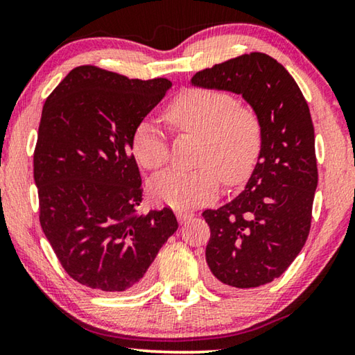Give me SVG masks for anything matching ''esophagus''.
<instances>
[{"label":"esophagus","mask_w":355,"mask_h":355,"mask_svg":"<svg viewBox=\"0 0 355 355\" xmlns=\"http://www.w3.org/2000/svg\"><path fill=\"white\" fill-rule=\"evenodd\" d=\"M192 218H194V213H192V211H177V219H178L180 224H183V222H188Z\"/></svg>","instance_id":"1"}]
</instances>
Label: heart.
<instances>
[{
	"label": "heart",
	"mask_w": 355,
	"mask_h": 355,
	"mask_svg": "<svg viewBox=\"0 0 355 355\" xmlns=\"http://www.w3.org/2000/svg\"><path fill=\"white\" fill-rule=\"evenodd\" d=\"M166 120L178 133L202 136L194 171L169 169L150 182L153 199L177 209L196 208L218 196L220 178L228 186L243 183L258 161L263 146L261 120L254 107L236 103L230 92L209 87L186 89L171 101ZM136 159L150 171L169 158L167 137L158 125L144 119L131 137Z\"/></svg>",
	"instance_id": "heart-1"
}]
</instances>
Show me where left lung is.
<instances>
[{
    "label": "left lung",
    "mask_w": 355,
    "mask_h": 355,
    "mask_svg": "<svg viewBox=\"0 0 355 355\" xmlns=\"http://www.w3.org/2000/svg\"><path fill=\"white\" fill-rule=\"evenodd\" d=\"M191 83L241 94L260 116L263 146L245 189L202 216L211 230L205 257L216 282L224 288L269 284L310 233L318 167L309 105L288 70L264 53L216 64Z\"/></svg>",
    "instance_id": "left-lung-1"
}]
</instances>
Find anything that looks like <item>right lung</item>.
<instances>
[{"label":"right lung","instance_id":"right-lung-1","mask_svg":"<svg viewBox=\"0 0 355 355\" xmlns=\"http://www.w3.org/2000/svg\"><path fill=\"white\" fill-rule=\"evenodd\" d=\"M171 86L80 65L42 110L34 150L40 225L65 272L92 290H139L178 228L171 208L137 213L144 189L131 152L136 125Z\"/></svg>","mask_w":355,"mask_h":355}]
</instances>
